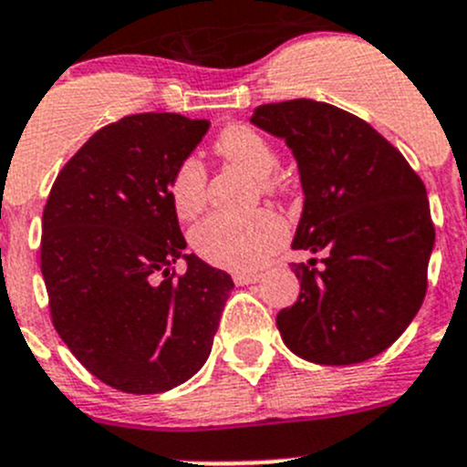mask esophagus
<instances>
[{
	"label": "esophagus",
	"mask_w": 467,
	"mask_h": 467,
	"mask_svg": "<svg viewBox=\"0 0 467 467\" xmlns=\"http://www.w3.org/2000/svg\"><path fill=\"white\" fill-rule=\"evenodd\" d=\"M262 277V273H234L233 280L234 285H253V282H257Z\"/></svg>",
	"instance_id": "esophagus-1"
}]
</instances>
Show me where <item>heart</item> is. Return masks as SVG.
<instances>
[{"instance_id":"1","label":"heart","mask_w":467,"mask_h":467,"mask_svg":"<svg viewBox=\"0 0 467 467\" xmlns=\"http://www.w3.org/2000/svg\"><path fill=\"white\" fill-rule=\"evenodd\" d=\"M214 153L223 162L255 176L262 196L285 194V181L277 171L275 150L255 129L230 124L219 133ZM207 199V171L196 158L178 162L169 178V201L178 219L192 221L203 212ZM286 225L275 212L257 210L246 216L214 214L192 230V248L201 260L228 271H253L285 242Z\"/></svg>"}]
</instances>
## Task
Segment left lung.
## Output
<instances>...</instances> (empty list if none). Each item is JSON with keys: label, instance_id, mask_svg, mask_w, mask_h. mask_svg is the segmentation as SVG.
<instances>
[{"label": "left lung", "instance_id": "left-lung-1", "mask_svg": "<svg viewBox=\"0 0 467 467\" xmlns=\"http://www.w3.org/2000/svg\"><path fill=\"white\" fill-rule=\"evenodd\" d=\"M251 121L294 150L305 192L294 248L323 264H291L300 296L277 314L282 341L323 366L379 355L427 294L436 233L420 176L368 121L329 103H266Z\"/></svg>", "mask_w": 467, "mask_h": 467}]
</instances>
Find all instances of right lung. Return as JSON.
Listing matches in <instances>:
<instances>
[{"label":"right lung","mask_w":467,"mask_h":467,"mask_svg":"<svg viewBox=\"0 0 467 467\" xmlns=\"http://www.w3.org/2000/svg\"><path fill=\"white\" fill-rule=\"evenodd\" d=\"M210 129L140 112L99 129L56 176L42 212L40 268L56 332L117 390L162 393L205 364L233 280L196 255L169 178ZM188 262L185 274L172 264Z\"/></svg>","instance_id":"right-lung-1"}]
</instances>
